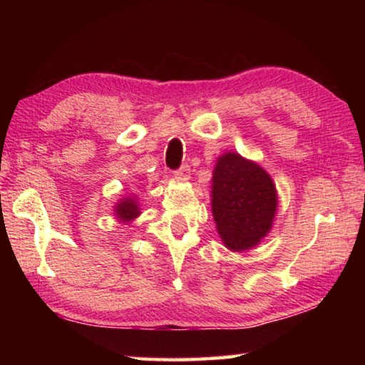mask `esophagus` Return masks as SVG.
Returning <instances> with one entry per match:
<instances>
[{"instance_id": "obj_1", "label": "esophagus", "mask_w": 365, "mask_h": 365, "mask_svg": "<svg viewBox=\"0 0 365 365\" xmlns=\"http://www.w3.org/2000/svg\"><path fill=\"white\" fill-rule=\"evenodd\" d=\"M190 165L188 164H183L180 169H177L175 172H174V175L177 177V178H180V180H188L190 178Z\"/></svg>"}]
</instances>
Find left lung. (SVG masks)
Listing matches in <instances>:
<instances>
[{
    "instance_id": "left-lung-1",
    "label": "left lung",
    "mask_w": 365,
    "mask_h": 365,
    "mask_svg": "<svg viewBox=\"0 0 365 365\" xmlns=\"http://www.w3.org/2000/svg\"><path fill=\"white\" fill-rule=\"evenodd\" d=\"M212 215L228 250L245 251L270 232L277 212V190L261 165L225 153L212 174Z\"/></svg>"
}]
</instances>
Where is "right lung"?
<instances>
[{"label":"right lung","instance_id":"1","mask_svg":"<svg viewBox=\"0 0 365 365\" xmlns=\"http://www.w3.org/2000/svg\"><path fill=\"white\" fill-rule=\"evenodd\" d=\"M115 217L120 222H132L140 215V207L135 197H123L115 205Z\"/></svg>","mask_w":365,"mask_h":365}]
</instances>
